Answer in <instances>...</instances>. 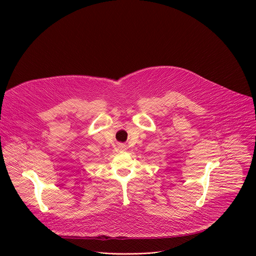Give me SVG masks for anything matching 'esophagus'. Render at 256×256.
I'll return each instance as SVG.
<instances>
[{
	"mask_svg": "<svg viewBox=\"0 0 256 256\" xmlns=\"http://www.w3.org/2000/svg\"><path fill=\"white\" fill-rule=\"evenodd\" d=\"M118 148H120V150H124L126 148V146H124V144H120Z\"/></svg>",
	"mask_w": 256,
	"mask_h": 256,
	"instance_id": "1",
	"label": "esophagus"
}]
</instances>
